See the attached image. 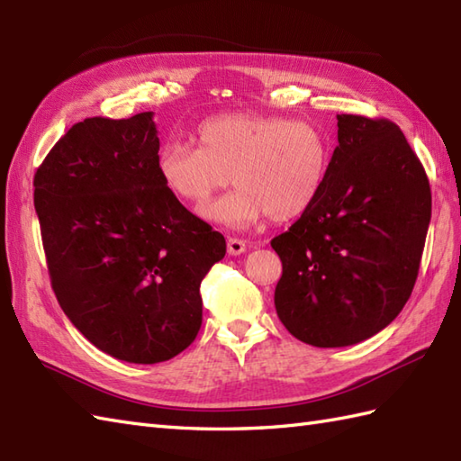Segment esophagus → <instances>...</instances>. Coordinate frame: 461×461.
I'll return each instance as SVG.
<instances>
[{
    "instance_id": "esophagus-1",
    "label": "esophagus",
    "mask_w": 461,
    "mask_h": 461,
    "mask_svg": "<svg viewBox=\"0 0 461 461\" xmlns=\"http://www.w3.org/2000/svg\"><path fill=\"white\" fill-rule=\"evenodd\" d=\"M246 249H248V243L243 240H238V238L228 240V253H230V256H241V253H246Z\"/></svg>"
}]
</instances>
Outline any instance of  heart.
Instances as JSON below:
<instances>
[{"mask_svg":"<svg viewBox=\"0 0 461 461\" xmlns=\"http://www.w3.org/2000/svg\"><path fill=\"white\" fill-rule=\"evenodd\" d=\"M198 146L168 140L156 172L174 198L202 205L231 182L238 188L203 205L200 215L230 230H248L271 215L287 221L305 213L322 192L330 140L311 121L263 113H225L198 126Z\"/></svg>","mask_w":461,"mask_h":461,"instance_id":"heart-1","label":"heart"}]
</instances>
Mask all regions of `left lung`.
Masks as SVG:
<instances>
[{
	"label": "left lung",
	"mask_w": 461,
	"mask_h": 461,
	"mask_svg": "<svg viewBox=\"0 0 461 461\" xmlns=\"http://www.w3.org/2000/svg\"><path fill=\"white\" fill-rule=\"evenodd\" d=\"M339 146L317 202L271 240L283 263L276 309L312 347L357 345L402 311L418 277L432 194L386 119L337 114Z\"/></svg>",
	"instance_id": "obj_1"
}]
</instances>
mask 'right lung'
I'll use <instances>...</instances> for the list:
<instances>
[{"mask_svg":"<svg viewBox=\"0 0 461 461\" xmlns=\"http://www.w3.org/2000/svg\"><path fill=\"white\" fill-rule=\"evenodd\" d=\"M154 113L77 122L35 174L49 276L68 321L134 365L170 360L202 327L200 283L225 240L164 188Z\"/></svg>","mask_w":461,"mask_h":461,"instance_id":"right-lung-1","label":"right lung"}]
</instances>
